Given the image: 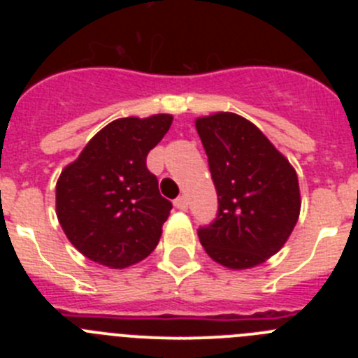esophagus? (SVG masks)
<instances>
[{
  "instance_id": "esophagus-1",
  "label": "esophagus",
  "mask_w": 358,
  "mask_h": 358,
  "mask_svg": "<svg viewBox=\"0 0 358 358\" xmlns=\"http://www.w3.org/2000/svg\"><path fill=\"white\" fill-rule=\"evenodd\" d=\"M173 206H176L177 210H182V211H185L186 208H188V201H186L185 197H177L176 201H173Z\"/></svg>"
}]
</instances>
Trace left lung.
<instances>
[{
  "instance_id": "1",
  "label": "left lung",
  "mask_w": 358,
  "mask_h": 358,
  "mask_svg": "<svg viewBox=\"0 0 358 358\" xmlns=\"http://www.w3.org/2000/svg\"><path fill=\"white\" fill-rule=\"evenodd\" d=\"M195 127L218 195L217 218L199 229L202 248L233 271L262 265L285 245L299 218L296 170L243 116L215 113Z\"/></svg>"
}]
</instances>
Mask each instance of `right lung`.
<instances>
[{
    "label": "right lung",
    "mask_w": 358,
    "mask_h": 358,
    "mask_svg": "<svg viewBox=\"0 0 358 358\" xmlns=\"http://www.w3.org/2000/svg\"><path fill=\"white\" fill-rule=\"evenodd\" d=\"M172 120V115L115 120L59 176V224L75 249L94 264L125 268L156 249L172 202L161 197L147 154Z\"/></svg>",
    "instance_id": "add662e5"
}]
</instances>
